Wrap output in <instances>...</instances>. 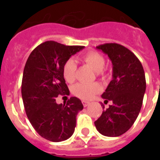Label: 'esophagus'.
<instances>
[{"label": "esophagus", "mask_w": 160, "mask_h": 160, "mask_svg": "<svg viewBox=\"0 0 160 160\" xmlns=\"http://www.w3.org/2000/svg\"><path fill=\"white\" fill-rule=\"evenodd\" d=\"M82 102L83 106H84L85 107H87V106L90 104V102H87V101H85V100H83V101H82Z\"/></svg>", "instance_id": "obj_1"}]
</instances>
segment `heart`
I'll list each match as a JSON object with an SVG mask.
<instances>
[{
	"mask_svg": "<svg viewBox=\"0 0 160 160\" xmlns=\"http://www.w3.org/2000/svg\"><path fill=\"white\" fill-rule=\"evenodd\" d=\"M82 61L88 65L92 70L97 72L98 75L102 76L104 74L103 68L105 66V58L102 55L95 51H89L82 56ZM77 65L74 60L68 59L64 63L62 67V75L67 82L72 83L74 82L76 78ZM101 86L98 83L85 84L78 83L72 88V93L82 99H90L94 94L101 90Z\"/></svg>",
	"mask_w": 160,
	"mask_h": 160,
	"instance_id": "1",
	"label": "heart"
}]
</instances>
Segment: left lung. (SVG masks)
<instances>
[{
    "label": "left lung",
    "instance_id": "left-lung-1",
    "mask_svg": "<svg viewBox=\"0 0 160 160\" xmlns=\"http://www.w3.org/2000/svg\"><path fill=\"white\" fill-rule=\"evenodd\" d=\"M96 48L111 60L113 78L102 94L104 102L111 101V105L102 111L94 125L102 135L117 137L131 128L140 112L146 90L145 73L140 61L125 46L106 43Z\"/></svg>",
    "mask_w": 160,
    "mask_h": 160
}]
</instances>
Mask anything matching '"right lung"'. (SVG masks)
Wrapping results in <instances>:
<instances>
[{
    "label": "right lung",
    "instance_id": "1",
    "mask_svg": "<svg viewBox=\"0 0 160 160\" xmlns=\"http://www.w3.org/2000/svg\"><path fill=\"white\" fill-rule=\"evenodd\" d=\"M83 48L47 41L31 52L25 63L22 82L25 113L32 128L47 140L61 142L70 138L78 113L83 109L76 97L70 98L66 104H58L55 99L70 94L62 75L63 65Z\"/></svg>",
    "mask_w": 160,
    "mask_h": 160
}]
</instances>
